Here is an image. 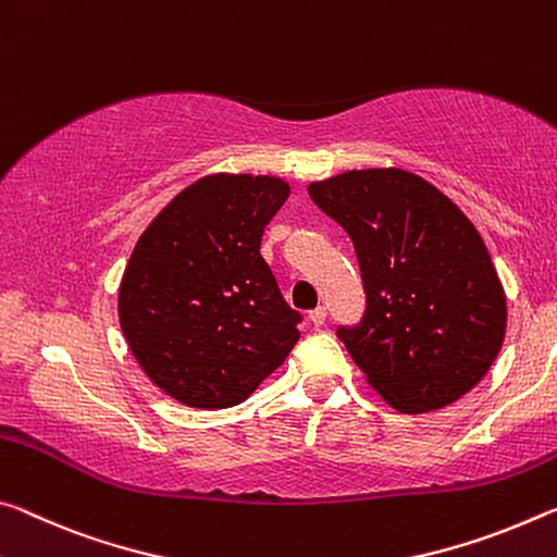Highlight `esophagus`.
<instances>
[{
    "label": "esophagus",
    "instance_id": "34e87169",
    "mask_svg": "<svg viewBox=\"0 0 557 557\" xmlns=\"http://www.w3.org/2000/svg\"><path fill=\"white\" fill-rule=\"evenodd\" d=\"M324 320H326V307H314V310L310 312V322L314 326H322Z\"/></svg>",
    "mask_w": 557,
    "mask_h": 557
}]
</instances>
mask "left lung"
Here are the masks:
<instances>
[{"label": "left lung", "mask_w": 557, "mask_h": 557, "mask_svg": "<svg viewBox=\"0 0 557 557\" xmlns=\"http://www.w3.org/2000/svg\"><path fill=\"white\" fill-rule=\"evenodd\" d=\"M307 190L355 243L367 307L337 337L369 384L404 413L461 399L506 334V295L471 220L399 168L349 171Z\"/></svg>", "instance_id": "8db88e82"}]
</instances>
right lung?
I'll list each match as a JSON object with an SVG mask.
<instances>
[{"instance_id": "obj_1", "label": "right lung", "mask_w": 557, "mask_h": 557, "mask_svg": "<svg viewBox=\"0 0 557 557\" xmlns=\"http://www.w3.org/2000/svg\"><path fill=\"white\" fill-rule=\"evenodd\" d=\"M289 198L270 175H208L156 215L119 287L123 337L156 386L196 409L245 401L285 361L302 314L260 255Z\"/></svg>"}]
</instances>
